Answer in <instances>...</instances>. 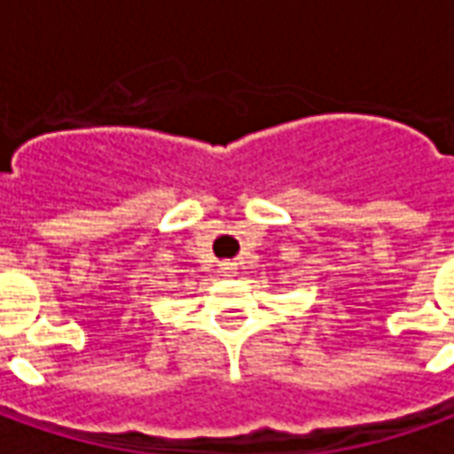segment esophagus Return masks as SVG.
<instances>
[{
  "label": "esophagus",
  "instance_id": "1",
  "mask_svg": "<svg viewBox=\"0 0 454 454\" xmlns=\"http://www.w3.org/2000/svg\"><path fill=\"white\" fill-rule=\"evenodd\" d=\"M218 270L223 272V277H236L238 265H236V262H231V260H223V262L218 265Z\"/></svg>",
  "mask_w": 454,
  "mask_h": 454
}]
</instances>
